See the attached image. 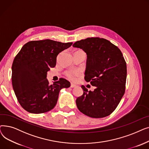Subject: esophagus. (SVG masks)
I'll return each mask as SVG.
<instances>
[{
	"label": "esophagus",
	"mask_w": 149,
	"mask_h": 149,
	"mask_svg": "<svg viewBox=\"0 0 149 149\" xmlns=\"http://www.w3.org/2000/svg\"><path fill=\"white\" fill-rule=\"evenodd\" d=\"M75 87H76V85L73 84H70V88H75Z\"/></svg>",
	"instance_id": "esophagus-1"
}]
</instances>
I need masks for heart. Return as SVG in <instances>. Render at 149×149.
<instances>
[{"label": "heart", "instance_id": "heart-1", "mask_svg": "<svg viewBox=\"0 0 149 149\" xmlns=\"http://www.w3.org/2000/svg\"><path fill=\"white\" fill-rule=\"evenodd\" d=\"M83 74V72L80 69H75L72 70H68L66 72V75L68 79L72 81H76L78 78L81 77Z\"/></svg>", "mask_w": 149, "mask_h": 149}]
</instances>
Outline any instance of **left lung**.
<instances>
[{
    "mask_svg": "<svg viewBox=\"0 0 149 149\" xmlns=\"http://www.w3.org/2000/svg\"><path fill=\"white\" fill-rule=\"evenodd\" d=\"M87 54L85 80L95 86L93 91L81 86L83 94L76 100L79 110L92 118L111 115L124 94L127 66L120 49L103 38L91 37L72 46Z\"/></svg>",
    "mask_w": 149,
    "mask_h": 149,
    "instance_id": "left-lung-1",
    "label": "left lung"
}]
</instances>
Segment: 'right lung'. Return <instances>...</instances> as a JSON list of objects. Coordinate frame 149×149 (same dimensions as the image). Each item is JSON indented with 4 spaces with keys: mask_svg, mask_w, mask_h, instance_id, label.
<instances>
[{
    "mask_svg": "<svg viewBox=\"0 0 149 149\" xmlns=\"http://www.w3.org/2000/svg\"><path fill=\"white\" fill-rule=\"evenodd\" d=\"M72 42L61 43L46 39L30 41L23 46L12 65V84L17 99L25 111L43 113L56 106L59 92L70 86L66 79L49 85L47 72L56 65L60 52Z\"/></svg>",
    "mask_w": 149,
    "mask_h": 149,
    "instance_id": "right-lung-1",
    "label": "right lung"
}]
</instances>
